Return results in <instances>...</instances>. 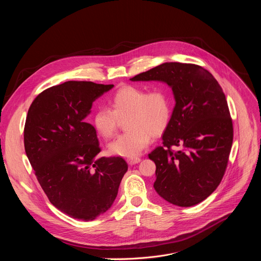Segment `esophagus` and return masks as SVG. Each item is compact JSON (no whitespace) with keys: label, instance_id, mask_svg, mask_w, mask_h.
Segmentation results:
<instances>
[{"label":"esophagus","instance_id":"esophagus-1","mask_svg":"<svg viewBox=\"0 0 261 261\" xmlns=\"http://www.w3.org/2000/svg\"><path fill=\"white\" fill-rule=\"evenodd\" d=\"M127 161H128V163H129L130 165H135V164H137V163L140 162V158H138V157H136V158H130V159H128Z\"/></svg>","mask_w":261,"mask_h":261}]
</instances>
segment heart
Instances as JSON below:
<instances>
[{
	"mask_svg": "<svg viewBox=\"0 0 261 261\" xmlns=\"http://www.w3.org/2000/svg\"><path fill=\"white\" fill-rule=\"evenodd\" d=\"M110 109L98 108L92 119L97 134L104 139L113 137L120 120L128 118L127 133L108 144V152L125 158H136L166 130L172 114V97L168 90L125 86L109 100Z\"/></svg>",
	"mask_w": 261,
	"mask_h": 261,
	"instance_id": "obj_1",
	"label": "heart"
}]
</instances>
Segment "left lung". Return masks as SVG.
<instances>
[{"label": "left lung", "mask_w": 261, "mask_h": 261, "mask_svg": "<svg viewBox=\"0 0 261 261\" xmlns=\"http://www.w3.org/2000/svg\"><path fill=\"white\" fill-rule=\"evenodd\" d=\"M130 81L165 83L175 100L163 145L148 154L156 164V192L178 206L203 201L224 175L233 140L222 88L204 68L176 62L163 63ZM173 145L182 148L172 152Z\"/></svg>", "instance_id": "1"}]
</instances>
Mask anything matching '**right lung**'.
<instances>
[{
    "label": "right lung",
    "instance_id": "obj_1",
    "mask_svg": "<svg viewBox=\"0 0 261 261\" xmlns=\"http://www.w3.org/2000/svg\"><path fill=\"white\" fill-rule=\"evenodd\" d=\"M113 88L66 82L40 93L28 111L27 157L49 201L74 219L92 221L108 211L128 170L121 157H97V133L86 121L93 102Z\"/></svg>",
    "mask_w": 261,
    "mask_h": 261
}]
</instances>
